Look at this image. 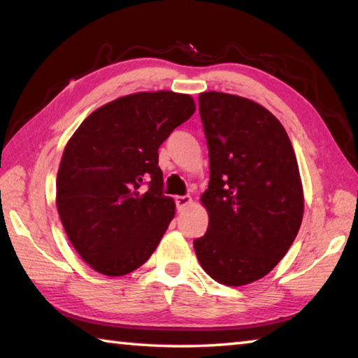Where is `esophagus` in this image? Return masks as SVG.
<instances>
[{
  "label": "esophagus",
  "mask_w": 358,
  "mask_h": 358,
  "mask_svg": "<svg viewBox=\"0 0 358 358\" xmlns=\"http://www.w3.org/2000/svg\"><path fill=\"white\" fill-rule=\"evenodd\" d=\"M192 203V199L189 196H178L175 197V205H177L178 211H183L186 206H189Z\"/></svg>",
  "instance_id": "34e87169"
}]
</instances>
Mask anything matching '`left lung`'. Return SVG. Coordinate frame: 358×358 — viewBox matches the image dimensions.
I'll list each match as a JSON object with an SVG mask.
<instances>
[{
    "mask_svg": "<svg viewBox=\"0 0 358 358\" xmlns=\"http://www.w3.org/2000/svg\"><path fill=\"white\" fill-rule=\"evenodd\" d=\"M199 111L210 157L201 196L210 224L194 249L211 278L241 287L269 274L301 229L297 159L282 123L255 101L203 92Z\"/></svg>",
    "mask_w": 358,
    "mask_h": 358,
    "instance_id": "1",
    "label": "left lung"
}]
</instances>
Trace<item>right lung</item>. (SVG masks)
Returning a JSON list of instances; mask_svg holds the SVG:
<instances>
[{
	"label": "right lung",
	"instance_id": "1",
	"mask_svg": "<svg viewBox=\"0 0 358 358\" xmlns=\"http://www.w3.org/2000/svg\"><path fill=\"white\" fill-rule=\"evenodd\" d=\"M196 111L169 90L120 96L84 120L64 150L56 205L75 250L109 277L144 264L175 216L158 148Z\"/></svg>",
	"mask_w": 358,
	"mask_h": 358
}]
</instances>
